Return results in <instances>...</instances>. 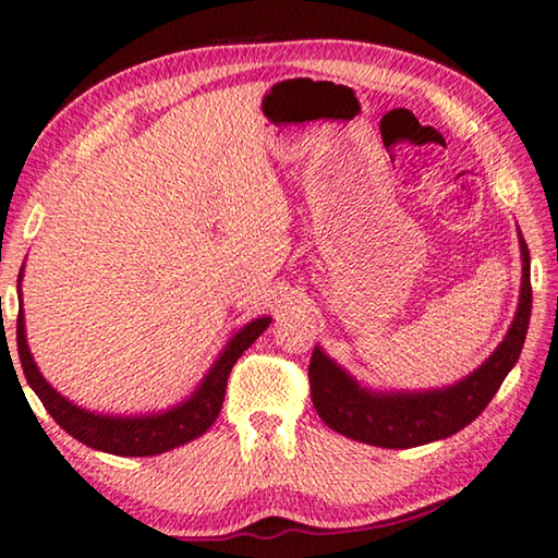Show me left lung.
Masks as SVG:
<instances>
[{"label":"left lung","mask_w":558,"mask_h":558,"mask_svg":"<svg viewBox=\"0 0 558 558\" xmlns=\"http://www.w3.org/2000/svg\"><path fill=\"white\" fill-rule=\"evenodd\" d=\"M519 241L524 276H521L517 317L497 352L462 383L422 395H375L362 390L355 379L335 365L320 348H315L307 377H311L313 404L327 427L375 447L407 449L445 439L480 417L484 407L497 395L504 377L517 365L526 340L529 315H532V276H529V247L521 235Z\"/></svg>","instance_id":"8db88e82"}]
</instances>
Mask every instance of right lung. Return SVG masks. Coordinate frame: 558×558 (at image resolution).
Wrapping results in <instances>:
<instances>
[{"label":"right lung","instance_id":"1","mask_svg":"<svg viewBox=\"0 0 558 558\" xmlns=\"http://www.w3.org/2000/svg\"><path fill=\"white\" fill-rule=\"evenodd\" d=\"M268 325L270 317H258V320L245 325L228 342V348L220 352L216 365L210 367V373L203 379L198 390L193 392L191 400H185L183 404L173 407V410L163 414H151V417H104V414L86 412L82 407L69 402L66 397H61L41 377L37 365H34L32 352L26 348L24 338L22 307L20 315H16V350H20L26 383L39 395L41 404L47 407V412L54 417L61 429L69 432L74 439L84 441L86 447L101 449V452L119 457H151L201 437L216 422L220 407H223L228 375H231L235 360L243 355V350L251 348L260 338V332Z\"/></svg>","mask_w":558,"mask_h":558}]
</instances>
